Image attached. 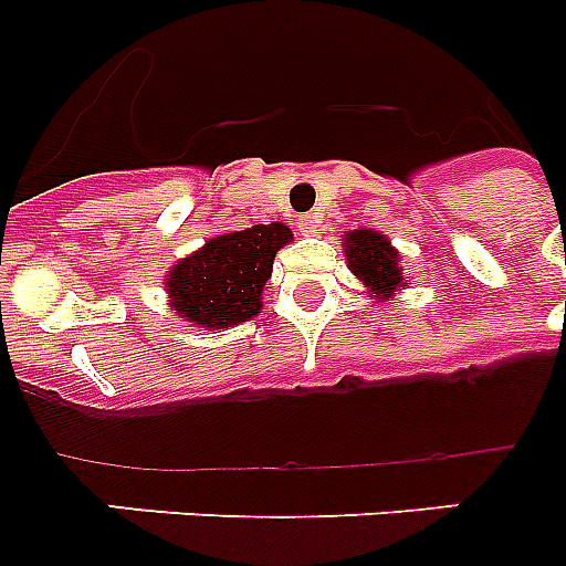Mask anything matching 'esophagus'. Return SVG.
<instances>
[{
  "label": "esophagus",
  "mask_w": 566,
  "mask_h": 566,
  "mask_svg": "<svg viewBox=\"0 0 566 566\" xmlns=\"http://www.w3.org/2000/svg\"><path fill=\"white\" fill-rule=\"evenodd\" d=\"M317 227L319 221L314 214H303V218H300V232L303 234H317Z\"/></svg>",
  "instance_id": "34e87169"
}]
</instances>
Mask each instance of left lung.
<instances>
[{
    "label": "left lung",
    "instance_id": "obj_1",
    "mask_svg": "<svg viewBox=\"0 0 566 566\" xmlns=\"http://www.w3.org/2000/svg\"><path fill=\"white\" fill-rule=\"evenodd\" d=\"M345 260L377 300L394 297V292L405 286L399 252L388 243L385 234L374 232V229H354L345 234Z\"/></svg>",
    "mask_w": 566,
    "mask_h": 566
}]
</instances>
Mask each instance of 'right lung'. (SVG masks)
Returning a JSON list of instances; mask_svg holds the SVG:
<instances>
[{
	"mask_svg": "<svg viewBox=\"0 0 566 566\" xmlns=\"http://www.w3.org/2000/svg\"><path fill=\"white\" fill-rule=\"evenodd\" d=\"M292 240L286 223H258L207 240L167 274L169 306L178 317L209 332L247 323L263 308L274 254Z\"/></svg>",
	"mask_w": 566,
	"mask_h": 566,
	"instance_id": "obj_1",
	"label": "right lung"
}]
</instances>
